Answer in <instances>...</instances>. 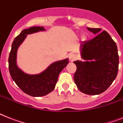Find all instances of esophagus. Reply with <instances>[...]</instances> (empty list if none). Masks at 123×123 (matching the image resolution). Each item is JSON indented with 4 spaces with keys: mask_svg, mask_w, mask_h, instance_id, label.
Returning a JSON list of instances; mask_svg holds the SVG:
<instances>
[{
    "mask_svg": "<svg viewBox=\"0 0 123 123\" xmlns=\"http://www.w3.org/2000/svg\"><path fill=\"white\" fill-rule=\"evenodd\" d=\"M69 57L70 60H71V61H74V60L77 59V56H76V54H74L73 53H70L69 54Z\"/></svg>",
    "mask_w": 123,
    "mask_h": 123,
    "instance_id": "34e87169",
    "label": "esophagus"
}]
</instances>
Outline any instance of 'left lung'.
Returning <instances> with one entry per match:
<instances>
[{"mask_svg": "<svg viewBox=\"0 0 123 123\" xmlns=\"http://www.w3.org/2000/svg\"><path fill=\"white\" fill-rule=\"evenodd\" d=\"M97 36L81 44V57L76 61L74 80L79 91L88 95L101 94L116 79L119 55L116 43L106 31L87 28Z\"/></svg>", "mask_w": 123, "mask_h": 123, "instance_id": "1", "label": "left lung"}]
</instances>
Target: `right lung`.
<instances>
[{"mask_svg":"<svg viewBox=\"0 0 123 123\" xmlns=\"http://www.w3.org/2000/svg\"><path fill=\"white\" fill-rule=\"evenodd\" d=\"M46 31L43 27H31L23 30L14 39L9 57V69L11 76L18 87L25 93L33 97L44 96L54 89L59 73L69 63L68 58L54 62L40 74L25 73L17 65V52L18 47L27 35Z\"/></svg>","mask_w":123,"mask_h":123,"instance_id":"obj_1","label":"right lung"}]
</instances>
